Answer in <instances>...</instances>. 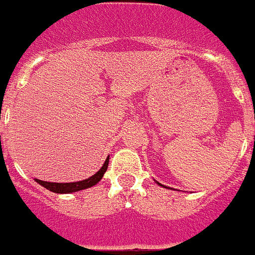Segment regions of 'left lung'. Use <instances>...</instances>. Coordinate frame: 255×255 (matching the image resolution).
<instances>
[{"instance_id": "obj_1", "label": "left lung", "mask_w": 255, "mask_h": 255, "mask_svg": "<svg viewBox=\"0 0 255 255\" xmlns=\"http://www.w3.org/2000/svg\"><path fill=\"white\" fill-rule=\"evenodd\" d=\"M155 183L159 184V183H158V181H155ZM159 185H162V184H159ZM162 187H164V185H162ZM166 188H168V187H166ZM168 189H170V188H168ZM171 189H172V188H171Z\"/></svg>"}]
</instances>
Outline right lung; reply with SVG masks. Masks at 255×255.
<instances>
[{
    "label": "right lung",
    "instance_id": "obj_1",
    "mask_svg": "<svg viewBox=\"0 0 255 255\" xmlns=\"http://www.w3.org/2000/svg\"><path fill=\"white\" fill-rule=\"evenodd\" d=\"M109 159H110L109 157L106 158L104 166H102V167L100 168L95 175H93V176L88 177V179H85V180L75 181V183H49V181H42L36 179V183H38L40 185H42L44 188L50 190V192H54V193H61V194L75 193V192H79V190L95 187L96 184L101 180L102 177H104L105 172H106V170H108Z\"/></svg>",
    "mask_w": 255,
    "mask_h": 255
}]
</instances>
